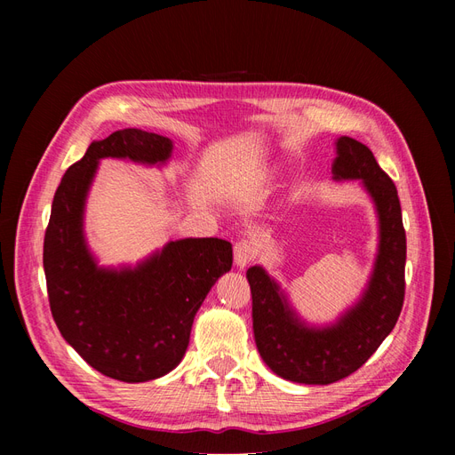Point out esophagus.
<instances>
[{
  "instance_id": "esophagus-1",
  "label": "esophagus",
  "mask_w": 455,
  "mask_h": 455,
  "mask_svg": "<svg viewBox=\"0 0 455 455\" xmlns=\"http://www.w3.org/2000/svg\"><path fill=\"white\" fill-rule=\"evenodd\" d=\"M258 256V246L251 239H241L235 243V264L237 267H246Z\"/></svg>"
}]
</instances>
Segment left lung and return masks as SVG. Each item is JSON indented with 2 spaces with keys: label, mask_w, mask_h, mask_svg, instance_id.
I'll return each mask as SVG.
<instances>
[{
  "label": "left lung",
  "mask_w": 455,
  "mask_h": 455,
  "mask_svg": "<svg viewBox=\"0 0 455 455\" xmlns=\"http://www.w3.org/2000/svg\"><path fill=\"white\" fill-rule=\"evenodd\" d=\"M336 149L334 178L361 180L379 218L376 264L359 304L341 315L336 324L311 328L298 319L264 267L246 271L261 359L277 376L306 385H328L359 370L389 336L404 304L406 233L396 188L359 140L341 136Z\"/></svg>",
  "instance_id": "left-lung-1"
}]
</instances>
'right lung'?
<instances>
[{
  "label": "right lung",
  "mask_w": 455,
  "mask_h": 455,
  "mask_svg": "<svg viewBox=\"0 0 455 455\" xmlns=\"http://www.w3.org/2000/svg\"><path fill=\"white\" fill-rule=\"evenodd\" d=\"M171 151L167 136L140 129L92 142L62 176L45 229L49 306L62 338L100 374L127 383L178 366L203 299L233 264L231 243L206 237L171 241L136 267L96 266L84 235V209L99 161L156 164Z\"/></svg>",
  "instance_id": "obj_1"
}]
</instances>
